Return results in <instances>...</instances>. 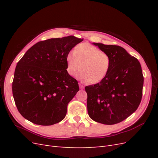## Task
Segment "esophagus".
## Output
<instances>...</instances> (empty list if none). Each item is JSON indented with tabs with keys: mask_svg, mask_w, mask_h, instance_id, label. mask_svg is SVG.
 <instances>
[{
	"mask_svg": "<svg viewBox=\"0 0 158 158\" xmlns=\"http://www.w3.org/2000/svg\"><path fill=\"white\" fill-rule=\"evenodd\" d=\"M79 86H80V89H84V85H83V83L82 82H80L79 83Z\"/></svg>",
	"mask_w": 158,
	"mask_h": 158,
	"instance_id": "1",
	"label": "esophagus"
}]
</instances>
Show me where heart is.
<instances>
[{"mask_svg":"<svg viewBox=\"0 0 158 158\" xmlns=\"http://www.w3.org/2000/svg\"><path fill=\"white\" fill-rule=\"evenodd\" d=\"M66 60L70 76H74L80 69L78 78L89 84L101 82L107 76L111 63L107 52L88 43L76 45L73 53L70 52L66 56Z\"/></svg>","mask_w":158,"mask_h":158,"instance_id":"1","label":"heart"}]
</instances>
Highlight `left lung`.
<instances>
[{"label":"left lung","instance_id":"left-lung-1","mask_svg":"<svg viewBox=\"0 0 158 158\" xmlns=\"http://www.w3.org/2000/svg\"><path fill=\"white\" fill-rule=\"evenodd\" d=\"M110 56L111 67L101 82L85 86L89 117L104 125L124 121L141 102L144 76L138 60L123 47L94 43Z\"/></svg>","mask_w":158,"mask_h":158}]
</instances>
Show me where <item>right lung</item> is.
<instances>
[{
  "mask_svg": "<svg viewBox=\"0 0 158 158\" xmlns=\"http://www.w3.org/2000/svg\"><path fill=\"white\" fill-rule=\"evenodd\" d=\"M83 39L73 35L40 41L18 61L12 94L18 111L29 121L49 126L63 120L78 92V82L68 73L66 58Z\"/></svg>",
  "mask_w": 158,
  "mask_h": 158,
  "instance_id": "1",
  "label": "right lung"
}]
</instances>
